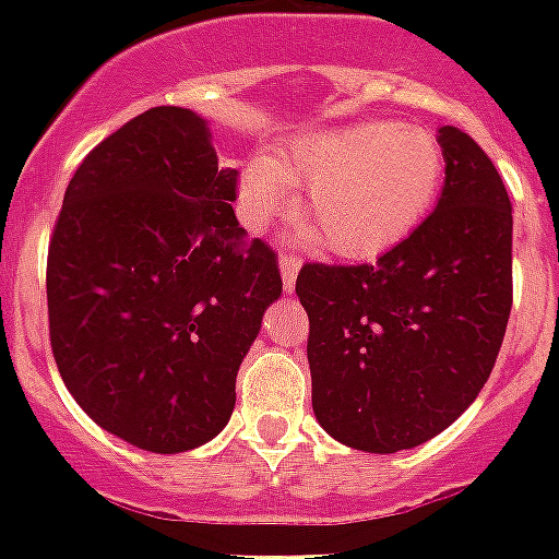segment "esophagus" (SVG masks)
<instances>
[{"label": "esophagus", "instance_id": "obj_1", "mask_svg": "<svg viewBox=\"0 0 559 559\" xmlns=\"http://www.w3.org/2000/svg\"><path fill=\"white\" fill-rule=\"evenodd\" d=\"M278 266H281V278H284V287L293 289L298 270H301V258H298L296 252H281Z\"/></svg>", "mask_w": 559, "mask_h": 559}]
</instances>
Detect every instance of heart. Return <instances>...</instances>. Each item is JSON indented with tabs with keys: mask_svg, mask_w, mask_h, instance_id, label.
Here are the masks:
<instances>
[{
	"mask_svg": "<svg viewBox=\"0 0 559 559\" xmlns=\"http://www.w3.org/2000/svg\"><path fill=\"white\" fill-rule=\"evenodd\" d=\"M443 151L420 127L357 121L296 135L275 159H249L237 197L252 226H266L287 202V182L305 186L301 214L342 258H371L429 214L443 186Z\"/></svg>",
	"mask_w": 559,
	"mask_h": 559,
	"instance_id": "heart-1",
	"label": "heart"
}]
</instances>
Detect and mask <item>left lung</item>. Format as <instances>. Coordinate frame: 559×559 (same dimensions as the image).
Returning <instances> with one entry per match:
<instances>
[{"label":"left lung","instance_id":"left-lung-1","mask_svg":"<svg viewBox=\"0 0 559 559\" xmlns=\"http://www.w3.org/2000/svg\"><path fill=\"white\" fill-rule=\"evenodd\" d=\"M441 200L377 263H305L313 412L362 452L412 450L485 389L513 305V214L499 170L441 127Z\"/></svg>","mask_w":559,"mask_h":559}]
</instances>
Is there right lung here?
Masks as SVG:
<instances>
[{"label":"right lung","mask_w":559,"mask_h":559,"mask_svg":"<svg viewBox=\"0 0 559 559\" xmlns=\"http://www.w3.org/2000/svg\"><path fill=\"white\" fill-rule=\"evenodd\" d=\"M191 109L153 107L86 153L48 240L57 371L107 432L147 452L211 441L235 377L281 296L278 254L237 223Z\"/></svg>","instance_id":"right-lung-1"}]
</instances>
